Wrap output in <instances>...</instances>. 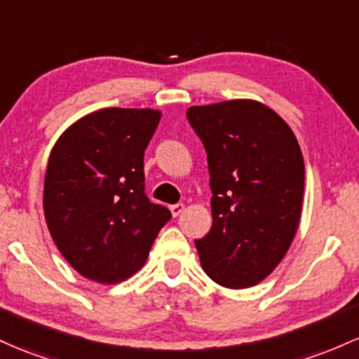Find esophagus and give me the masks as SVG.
I'll list each match as a JSON object with an SVG mask.
<instances>
[{"label": "esophagus", "instance_id": "esophagus-1", "mask_svg": "<svg viewBox=\"0 0 359 359\" xmlns=\"http://www.w3.org/2000/svg\"><path fill=\"white\" fill-rule=\"evenodd\" d=\"M184 210H186V206H184V204H172L170 206V211H172V216H179L180 212H182Z\"/></svg>", "mask_w": 359, "mask_h": 359}]
</instances>
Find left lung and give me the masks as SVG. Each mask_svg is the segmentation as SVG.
<instances>
[{"label":"left lung","mask_w":359,"mask_h":359,"mask_svg":"<svg viewBox=\"0 0 359 359\" xmlns=\"http://www.w3.org/2000/svg\"><path fill=\"white\" fill-rule=\"evenodd\" d=\"M187 119L208 153L212 226L196 240L201 266L230 290L259 285L298 230L305 163L297 136L249 98L194 105Z\"/></svg>","instance_id":"8db88e82"}]
</instances>
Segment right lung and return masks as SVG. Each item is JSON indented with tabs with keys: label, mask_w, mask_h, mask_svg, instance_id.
<instances>
[{
	"label": "right lung",
	"mask_w": 359,
	"mask_h": 359,
	"mask_svg": "<svg viewBox=\"0 0 359 359\" xmlns=\"http://www.w3.org/2000/svg\"><path fill=\"white\" fill-rule=\"evenodd\" d=\"M160 117L155 109L97 110L50 149L46 223L62 257L86 279L114 285L137 273L172 218L144 194L143 156Z\"/></svg>",
	"instance_id": "right-lung-1"
}]
</instances>
